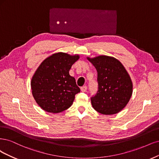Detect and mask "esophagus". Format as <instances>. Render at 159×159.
I'll return each instance as SVG.
<instances>
[{
  "label": "esophagus",
  "instance_id": "34e87169",
  "mask_svg": "<svg viewBox=\"0 0 159 159\" xmlns=\"http://www.w3.org/2000/svg\"><path fill=\"white\" fill-rule=\"evenodd\" d=\"M80 90H81L82 92H83V93H85V92H86V90H87V86H82L81 88H80Z\"/></svg>",
  "mask_w": 159,
  "mask_h": 159
}]
</instances>
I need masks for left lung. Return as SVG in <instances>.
<instances>
[{
	"label": "left lung",
	"instance_id": "8db88e82",
	"mask_svg": "<svg viewBox=\"0 0 159 159\" xmlns=\"http://www.w3.org/2000/svg\"><path fill=\"white\" fill-rule=\"evenodd\" d=\"M88 59L98 73V90L90 98L92 106L102 114L118 113L129 102L132 95L133 84L129 74L114 57L101 55Z\"/></svg>",
	"mask_w": 159,
	"mask_h": 159
}]
</instances>
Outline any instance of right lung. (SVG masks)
I'll use <instances>...</instances> for the list:
<instances>
[{"label": "right lung", "mask_w": 159, "mask_h": 159, "mask_svg": "<svg viewBox=\"0 0 159 159\" xmlns=\"http://www.w3.org/2000/svg\"><path fill=\"white\" fill-rule=\"evenodd\" d=\"M79 59V55L60 52L41 63L31 82L33 96L41 108L51 113H60L73 104L75 95L80 90L75 78L70 76L69 70Z\"/></svg>", "instance_id": "right-lung-1"}]
</instances>
